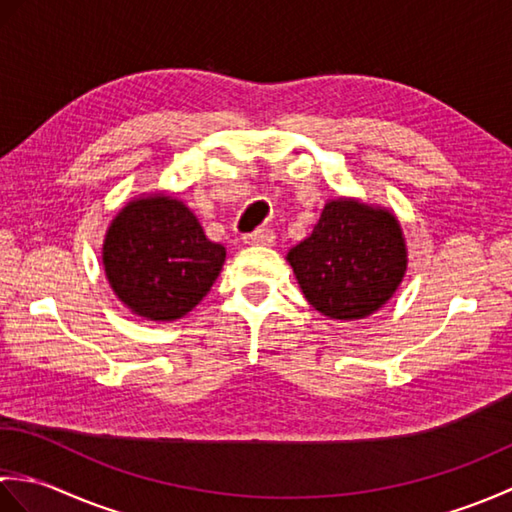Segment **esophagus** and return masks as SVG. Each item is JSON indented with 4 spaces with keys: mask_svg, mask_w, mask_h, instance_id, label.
I'll list each match as a JSON object with an SVG mask.
<instances>
[{
    "mask_svg": "<svg viewBox=\"0 0 512 512\" xmlns=\"http://www.w3.org/2000/svg\"><path fill=\"white\" fill-rule=\"evenodd\" d=\"M244 244L250 246H273L275 244V233L270 228H255L253 233L244 235Z\"/></svg>",
    "mask_w": 512,
    "mask_h": 512,
    "instance_id": "34e87169",
    "label": "esophagus"
}]
</instances>
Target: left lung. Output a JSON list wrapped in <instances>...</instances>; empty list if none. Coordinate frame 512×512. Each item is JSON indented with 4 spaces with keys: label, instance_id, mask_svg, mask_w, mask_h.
<instances>
[{
    "label": "left lung",
    "instance_id": "8db88e82",
    "mask_svg": "<svg viewBox=\"0 0 512 512\" xmlns=\"http://www.w3.org/2000/svg\"><path fill=\"white\" fill-rule=\"evenodd\" d=\"M288 262L312 308L352 321L376 312L394 295L407 268L405 239L396 217L372 206L328 202Z\"/></svg>",
    "mask_w": 512,
    "mask_h": 512
}]
</instances>
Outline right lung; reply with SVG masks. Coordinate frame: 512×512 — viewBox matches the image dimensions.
Instances as JSON below:
<instances>
[{"label": "right lung", "mask_w": 512, "mask_h": 512, "mask_svg": "<svg viewBox=\"0 0 512 512\" xmlns=\"http://www.w3.org/2000/svg\"><path fill=\"white\" fill-rule=\"evenodd\" d=\"M226 250L169 195L129 202L107 231L103 264L125 306L151 321L191 312L211 290Z\"/></svg>", "instance_id": "add662e5"}]
</instances>
